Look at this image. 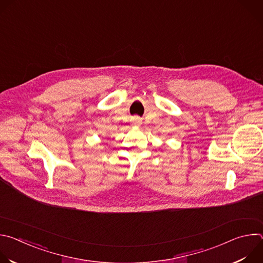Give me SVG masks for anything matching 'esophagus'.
Wrapping results in <instances>:
<instances>
[{
	"label": "esophagus",
	"instance_id": "obj_1",
	"mask_svg": "<svg viewBox=\"0 0 263 263\" xmlns=\"http://www.w3.org/2000/svg\"><path fill=\"white\" fill-rule=\"evenodd\" d=\"M132 123H133V125H135V126H139V125L141 124V119L138 118V117H134V118L132 119Z\"/></svg>",
	"mask_w": 263,
	"mask_h": 263
}]
</instances>
